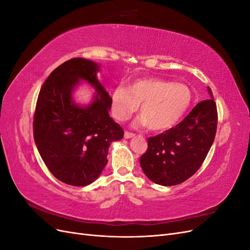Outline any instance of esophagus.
<instances>
[{"mask_svg": "<svg viewBox=\"0 0 250 250\" xmlns=\"http://www.w3.org/2000/svg\"><path fill=\"white\" fill-rule=\"evenodd\" d=\"M133 137H134V133H132V132H129V131H125L124 132V138L125 139H131Z\"/></svg>", "mask_w": 250, "mask_h": 250, "instance_id": "obj_1", "label": "esophagus"}]
</instances>
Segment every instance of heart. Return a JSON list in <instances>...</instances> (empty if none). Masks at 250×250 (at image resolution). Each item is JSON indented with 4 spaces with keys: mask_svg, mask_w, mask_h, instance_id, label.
<instances>
[{
    "mask_svg": "<svg viewBox=\"0 0 250 250\" xmlns=\"http://www.w3.org/2000/svg\"><path fill=\"white\" fill-rule=\"evenodd\" d=\"M192 101L190 87L178 82L156 77L134 80L127 87L118 86L111 95V111L116 119L124 121L138 109L142 115L140 125L151 130H166L176 125L184 117Z\"/></svg>",
    "mask_w": 250,
    "mask_h": 250,
    "instance_id": "obj_1",
    "label": "heart"
}]
</instances>
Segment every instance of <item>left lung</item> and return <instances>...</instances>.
Listing matches in <instances>:
<instances>
[{
	"label": "left lung",
	"instance_id": "1",
	"mask_svg": "<svg viewBox=\"0 0 250 250\" xmlns=\"http://www.w3.org/2000/svg\"><path fill=\"white\" fill-rule=\"evenodd\" d=\"M209 99L199 102L174 128L148 139V149L140 158L145 175L169 187L184 183L197 172L213 145L217 130V107Z\"/></svg>",
	"mask_w": 250,
	"mask_h": 250
}]
</instances>
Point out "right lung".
Here are the masks:
<instances>
[{"label":"right lung","instance_id":"1","mask_svg":"<svg viewBox=\"0 0 250 250\" xmlns=\"http://www.w3.org/2000/svg\"><path fill=\"white\" fill-rule=\"evenodd\" d=\"M100 65L84 58L60 64L43 82L37 99L33 134L50 172L66 185L84 187L100 176L112 142L124 131L109 117L111 98L98 80ZM81 82L95 90L92 101L78 104L72 94Z\"/></svg>","mask_w":250,"mask_h":250}]
</instances>
